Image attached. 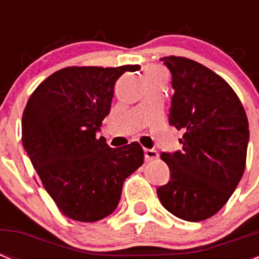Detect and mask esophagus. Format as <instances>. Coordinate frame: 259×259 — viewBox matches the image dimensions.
Instances as JSON below:
<instances>
[{
	"instance_id": "obj_1",
	"label": "esophagus",
	"mask_w": 259,
	"mask_h": 259,
	"mask_svg": "<svg viewBox=\"0 0 259 259\" xmlns=\"http://www.w3.org/2000/svg\"><path fill=\"white\" fill-rule=\"evenodd\" d=\"M144 154H145L146 161H152V160H156V158L158 157L157 150H154V149H145Z\"/></svg>"
}]
</instances>
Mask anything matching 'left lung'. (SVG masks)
I'll return each mask as SVG.
<instances>
[{"mask_svg":"<svg viewBox=\"0 0 259 259\" xmlns=\"http://www.w3.org/2000/svg\"><path fill=\"white\" fill-rule=\"evenodd\" d=\"M175 90L169 123L184 130L183 149L161 153L170 180L158 199L183 221L208 219L227 203L241 181L249 144V122L239 98L225 79L191 59H161Z\"/></svg>","mask_w":259,"mask_h":259,"instance_id":"left-lung-1","label":"left lung"}]
</instances>
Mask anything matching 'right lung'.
<instances>
[{"label":"right lung","instance_id":"1","mask_svg":"<svg viewBox=\"0 0 259 259\" xmlns=\"http://www.w3.org/2000/svg\"><path fill=\"white\" fill-rule=\"evenodd\" d=\"M140 66L67 67L38 84L22 114V145L44 188L66 217L97 222L121 199L127 176L144 162L138 142L110 148L97 138L114 86Z\"/></svg>","mask_w":259,"mask_h":259}]
</instances>
